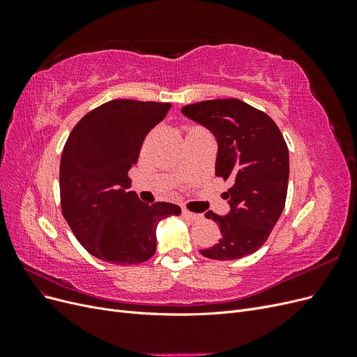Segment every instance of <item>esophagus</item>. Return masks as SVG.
<instances>
[{
    "label": "esophagus",
    "mask_w": 357,
    "mask_h": 357,
    "mask_svg": "<svg viewBox=\"0 0 357 357\" xmlns=\"http://www.w3.org/2000/svg\"><path fill=\"white\" fill-rule=\"evenodd\" d=\"M183 215H185L186 219L192 220V222H199L202 220V214H197V213H192L189 210H183Z\"/></svg>",
    "instance_id": "obj_1"
}]
</instances>
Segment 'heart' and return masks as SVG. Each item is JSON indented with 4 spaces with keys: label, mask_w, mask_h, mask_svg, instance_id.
Returning a JSON list of instances; mask_svg holds the SVG:
<instances>
[{
    "label": "heart",
    "mask_w": 357,
    "mask_h": 357,
    "mask_svg": "<svg viewBox=\"0 0 357 357\" xmlns=\"http://www.w3.org/2000/svg\"><path fill=\"white\" fill-rule=\"evenodd\" d=\"M199 131H204V129L199 128V126H190L189 131H188V135H189V134H193V132H199Z\"/></svg>",
    "instance_id": "b5f03b06"
}]
</instances>
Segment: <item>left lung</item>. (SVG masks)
Masks as SVG:
<instances>
[{"instance_id":"1","label":"left lung","mask_w":357,"mask_h":357,"mask_svg":"<svg viewBox=\"0 0 357 357\" xmlns=\"http://www.w3.org/2000/svg\"><path fill=\"white\" fill-rule=\"evenodd\" d=\"M181 113L218 139L215 176L232 181L223 193L231 211L226 215L205 213L220 226L222 235L201 255L232 261L255 253L284 208L289 150L282 132L268 114L235 98L189 104Z\"/></svg>"}]
</instances>
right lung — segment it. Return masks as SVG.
Instances as JSON below:
<instances>
[{"mask_svg":"<svg viewBox=\"0 0 357 357\" xmlns=\"http://www.w3.org/2000/svg\"><path fill=\"white\" fill-rule=\"evenodd\" d=\"M169 109V102L109 101L82 117L63 146L62 214L79 243L104 262H146L156 252L158 223L181 213L176 204L149 205L126 192L146 135Z\"/></svg>","mask_w":357,"mask_h":357,"instance_id":"add662e5","label":"right lung"}]
</instances>
